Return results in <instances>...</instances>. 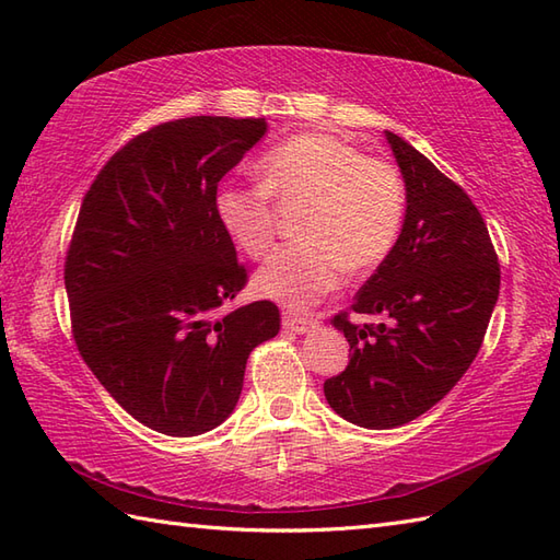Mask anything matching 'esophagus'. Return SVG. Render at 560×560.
<instances>
[{"mask_svg":"<svg viewBox=\"0 0 560 560\" xmlns=\"http://www.w3.org/2000/svg\"><path fill=\"white\" fill-rule=\"evenodd\" d=\"M313 327H317V317H301V315H283V329L295 331V335H305Z\"/></svg>","mask_w":560,"mask_h":560,"instance_id":"obj_1","label":"esophagus"}]
</instances>
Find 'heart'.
Masks as SVG:
<instances>
[{"label": "heart", "mask_w": 560, "mask_h": 560, "mask_svg": "<svg viewBox=\"0 0 560 560\" xmlns=\"http://www.w3.org/2000/svg\"><path fill=\"white\" fill-rule=\"evenodd\" d=\"M259 185L225 183L213 209L233 245L261 259L277 235L271 199L303 205L295 235L257 271L255 291L289 307H311L335 291L343 269L368 271L395 247L407 185L387 161L368 159L339 137L311 132L271 147L257 163Z\"/></svg>", "instance_id": "b5f03b06"}]
</instances>
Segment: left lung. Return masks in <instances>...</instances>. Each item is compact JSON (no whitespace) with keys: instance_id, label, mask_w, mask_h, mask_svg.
I'll return each mask as SVG.
<instances>
[{"instance_id":"left-lung-1","label":"left lung","mask_w":560,"mask_h":560,"mask_svg":"<svg viewBox=\"0 0 560 560\" xmlns=\"http://www.w3.org/2000/svg\"><path fill=\"white\" fill-rule=\"evenodd\" d=\"M407 185V217L392 253L355 293L351 313L383 323L331 325L349 365L325 380L341 419L385 431L419 419L477 359L501 291V265L479 209L421 151L385 132Z\"/></svg>"}]
</instances>
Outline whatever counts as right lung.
<instances>
[{"mask_svg": "<svg viewBox=\"0 0 560 560\" xmlns=\"http://www.w3.org/2000/svg\"><path fill=\"white\" fill-rule=\"evenodd\" d=\"M265 117H185L129 139L81 201L65 259L71 335L120 407L175 438L233 413L247 355L279 335L271 301L217 315L247 269L213 209Z\"/></svg>", "mask_w": 560, "mask_h": 560, "instance_id": "add662e5", "label": "right lung"}]
</instances>
